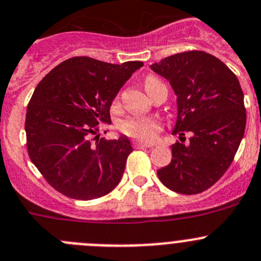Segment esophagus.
Listing matches in <instances>:
<instances>
[{"mask_svg":"<svg viewBox=\"0 0 261 261\" xmlns=\"http://www.w3.org/2000/svg\"><path fill=\"white\" fill-rule=\"evenodd\" d=\"M153 143H145V142H140V140H136L135 143H134V147L135 148H150L153 147Z\"/></svg>","mask_w":261,"mask_h":261,"instance_id":"34e87169","label":"esophagus"}]
</instances>
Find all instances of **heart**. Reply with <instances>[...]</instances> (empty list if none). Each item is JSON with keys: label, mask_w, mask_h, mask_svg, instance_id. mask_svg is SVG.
<instances>
[{"label": "heart", "mask_w": 261, "mask_h": 261, "mask_svg": "<svg viewBox=\"0 0 261 261\" xmlns=\"http://www.w3.org/2000/svg\"><path fill=\"white\" fill-rule=\"evenodd\" d=\"M158 80L154 77H148L145 80V89L153 82H157ZM119 128L127 135L134 136V138L144 139V140H150L155 136L160 125L154 118H148V117H131L126 118L119 122Z\"/></svg>", "instance_id": "1"}]
</instances>
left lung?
<instances>
[{
  "label": "left lung",
  "instance_id": "1",
  "mask_svg": "<svg viewBox=\"0 0 261 261\" xmlns=\"http://www.w3.org/2000/svg\"><path fill=\"white\" fill-rule=\"evenodd\" d=\"M150 69L167 80L176 95L172 134L180 140L184 131L191 134L188 144L171 145V162L158 170V177L176 193H201L230 166L245 134L240 81L221 60L204 51L176 54Z\"/></svg>",
  "mask_w": 261,
  "mask_h": 261
}]
</instances>
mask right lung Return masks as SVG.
<instances>
[{
  "label": "right lung",
  "mask_w": 261,
  "mask_h": 261,
  "mask_svg": "<svg viewBox=\"0 0 261 261\" xmlns=\"http://www.w3.org/2000/svg\"><path fill=\"white\" fill-rule=\"evenodd\" d=\"M142 62L111 64L77 57L60 63L37 85L28 104V154L53 188L73 199L99 198L122 179L133 152L125 134L99 140V122ZM95 136L96 143L91 139Z\"/></svg>",
  "instance_id": "right-lung-1"
}]
</instances>
